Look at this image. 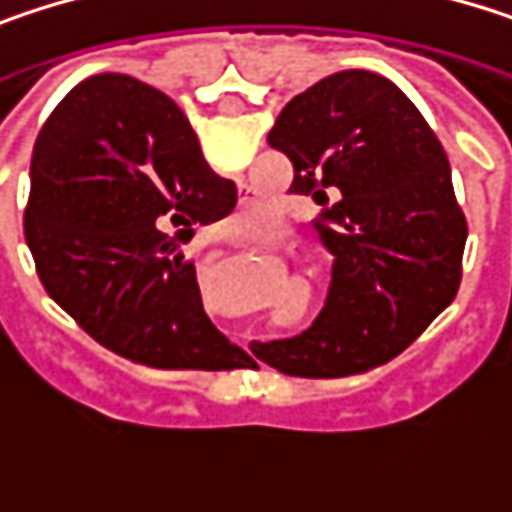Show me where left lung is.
<instances>
[{"mask_svg": "<svg viewBox=\"0 0 512 512\" xmlns=\"http://www.w3.org/2000/svg\"><path fill=\"white\" fill-rule=\"evenodd\" d=\"M266 142L293 162L290 192L320 204L314 228L335 263L314 326L255 341V358L287 376L335 379L400 356L460 287L468 228L442 142L370 70H341L296 94Z\"/></svg>", "mask_w": 512, "mask_h": 512, "instance_id": "obj_1", "label": "left lung"}]
</instances>
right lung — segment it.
Listing matches in <instances>:
<instances>
[{
  "mask_svg": "<svg viewBox=\"0 0 512 512\" xmlns=\"http://www.w3.org/2000/svg\"><path fill=\"white\" fill-rule=\"evenodd\" d=\"M29 180L38 278L100 347L156 370L255 364L210 323L180 252L192 225L234 210L237 186L204 162L174 100L124 73L79 82L47 118Z\"/></svg>",
  "mask_w": 512,
  "mask_h": 512,
  "instance_id": "obj_1",
  "label": "right lung"
}]
</instances>
